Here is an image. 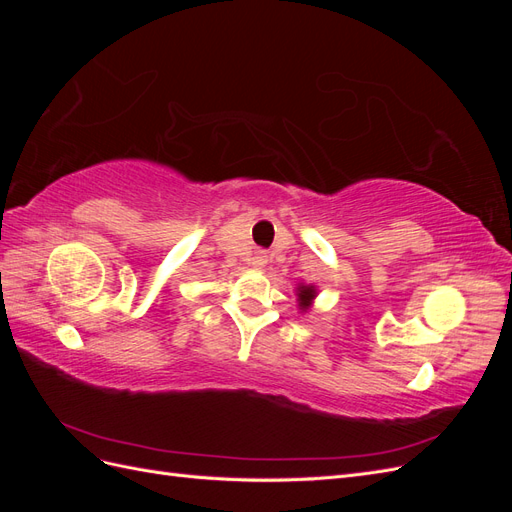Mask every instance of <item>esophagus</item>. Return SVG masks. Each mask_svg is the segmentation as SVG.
Returning <instances> with one entry per match:
<instances>
[{
  "label": "esophagus",
  "instance_id": "1",
  "mask_svg": "<svg viewBox=\"0 0 512 512\" xmlns=\"http://www.w3.org/2000/svg\"><path fill=\"white\" fill-rule=\"evenodd\" d=\"M267 262H269V258H267V252H262V250L254 252V256H252V267H254V269H262V267H267Z\"/></svg>",
  "mask_w": 512,
  "mask_h": 512
}]
</instances>
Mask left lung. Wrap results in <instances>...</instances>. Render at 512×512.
<instances>
[{
  "instance_id": "left-lung-1",
  "label": "left lung",
  "mask_w": 512,
  "mask_h": 512,
  "mask_svg": "<svg viewBox=\"0 0 512 512\" xmlns=\"http://www.w3.org/2000/svg\"><path fill=\"white\" fill-rule=\"evenodd\" d=\"M294 292H297V303H299V309H301L303 314H307L309 309L314 307V299L318 297V288H316L314 284H303V282H301V284L297 286V290H294Z\"/></svg>"
}]
</instances>
